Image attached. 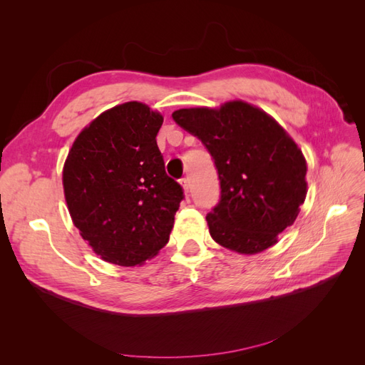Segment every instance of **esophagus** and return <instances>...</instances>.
Masks as SVG:
<instances>
[{"label":"esophagus","mask_w":365,"mask_h":365,"mask_svg":"<svg viewBox=\"0 0 365 365\" xmlns=\"http://www.w3.org/2000/svg\"><path fill=\"white\" fill-rule=\"evenodd\" d=\"M180 182H181L182 189H184L185 192H189V190L192 189V184H190V178H189V176H185V178H181Z\"/></svg>","instance_id":"obj_1"}]
</instances>
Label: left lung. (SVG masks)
<instances>
[{
	"mask_svg": "<svg viewBox=\"0 0 365 365\" xmlns=\"http://www.w3.org/2000/svg\"><path fill=\"white\" fill-rule=\"evenodd\" d=\"M172 117L202 141L216 165L220 200L207 215L212 237L240 254L277 244L307 193L306 160L288 132L242 101L178 109Z\"/></svg>",
	"mask_w": 365,
	"mask_h": 365,
	"instance_id": "8db88e82",
	"label": "left lung"
}]
</instances>
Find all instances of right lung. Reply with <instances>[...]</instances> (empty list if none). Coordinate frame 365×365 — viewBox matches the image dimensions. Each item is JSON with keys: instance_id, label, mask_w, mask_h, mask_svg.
Masks as SVG:
<instances>
[{"instance_id": "1", "label": "right lung", "mask_w": 365, "mask_h": 365, "mask_svg": "<svg viewBox=\"0 0 365 365\" xmlns=\"http://www.w3.org/2000/svg\"><path fill=\"white\" fill-rule=\"evenodd\" d=\"M163 115L140 102L94 118L68 152L62 182L74 225L103 260L135 267L168 244L182 187L164 170Z\"/></svg>"}]
</instances>
